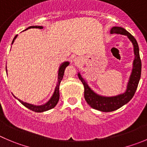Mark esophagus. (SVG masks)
Here are the masks:
<instances>
[{
    "label": "esophagus",
    "instance_id": "34e87169",
    "mask_svg": "<svg viewBox=\"0 0 147 147\" xmlns=\"http://www.w3.org/2000/svg\"><path fill=\"white\" fill-rule=\"evenodd\" d=\"M73 61L75 63V64H79L80 63V59L79 58H78V57H77V58L74 59Z\"/></svg>",
    "mask_w": 147,
    "mask_h": 147
}]
</instances>
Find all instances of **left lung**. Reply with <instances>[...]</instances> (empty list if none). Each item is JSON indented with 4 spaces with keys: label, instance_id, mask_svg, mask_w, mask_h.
Wrapping results in <instances>:
<instances>
[{
    "label": "left lung",
    "instance_id": "left-lung-1",
    "mask_svg": "<svg viewBox=\"0 0 147 147\" xmlns=\"http://www.w3.org/2000/svg\"><path fill=\"white\" fill-rule=\"evenodd\" d=\"M110 32L112 34H120V35H126L134 45L135 59L133 64L132 72L130 77L129 81L127 83L125 92L124 94L115 96H101L96 94L90 89L88 83L82 78L80 73H78V75L79 79L81 80L84 86V97L86 102L94 109L105 112L117 110V109L126 105L128 101H131V98L134 97L137 87H138V82L141 78V73H142V61L140 59L138 42L135 38L127 32V30L120 27H112Z\"/></svg>",
    "mask_w": 147,
    "mask_h": 147
}]
</instances>
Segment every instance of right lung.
<instances>
[{
    "label": "right lung",
    "mask_w": 147,
    "mask_h": 147,
    "mask_svg": "<svg viewBox=\"0 0 147 147\" xmlns=\"http://www.w3.org/2000/svg\"><path fill=\"white\" fill-rule=\"evenodd\" d=\"M30 28L42 29L43 27H42V26H31V27H29L28 28L26 29L25 30H28V29ZM16 37H17V35H16V36L14 37L13 41H12L11 44H13V42H14V40L16 39ZM69 63L68 62V61H65V62L62 63V64H61V66H60L59 69V72H58V82H57V86H56V88H55L54 92H53V96H52L51 98H50V100H49L47 103H46L45 105H40V106H36V105H30V104H28V103H26V102H24V101H21V100L17 98L15 96L14 97L17 98V99L19 100V101H20L24 107H26L28 108L29 109H30V110H32L35 112H45V111L49 110V109L53 108L56 105H57L59 99V85H60V83H61V80H62L63 76H64V69H65V68L67 67V66L69 65ZM5 69H6V67H5ZM6 71H7V69H6Z\"/></svg>",
    "instance_id": "1"
}]
</instances>
